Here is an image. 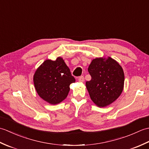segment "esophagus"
I'll use <instances>...</instances> for the list:
<instances>
[{
    "mask_svg": "<svg viewBox=\"0 0 149 149\" xmlns=\"http://www.w3.org/2000/svg\"><path fill=\"white\" fill-rule=\"evenodd\" d=\"M78 81L79 82H80V83H83V82H84V77L83 76H80L78 78Z\"/></svg>",
    "mask_w": 149,
    "mask_h": 149,
    "instance_id": "1",
    "label": "esophagus"
}]
</instances>
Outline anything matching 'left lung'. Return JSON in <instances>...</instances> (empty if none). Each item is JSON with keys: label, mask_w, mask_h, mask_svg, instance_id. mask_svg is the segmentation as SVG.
Returning a JSON list of instances; mask_svg holds the SVG:
<instances>
[{"label": "left lung", "mask_w": 149, "mask_h": 149, "mask_svg": "<svg viewBox=\"0 0 149 149\" xmlns=\"http://www.w3.org/2000/svg\"><path fill=\"white\" fill-rule=\"evenodd\" d=\"M88 70L91 79L86 86L94 104L104 107L115 102L124 86V73L119 63L111 57L97 58L91 61Z\"/></svg>", "instance_id": "left-lung-1"}]
</instances>
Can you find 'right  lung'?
Returning <instances> with one entry per match:
<instances>
[{
  "label": "right lung",
  "instance_id": "1",
  "mask_svg": "<svg viewBox=\"0 0 149 149\" xmlns=\"http://www.w3.org/2000/svg\"><path fill=\"white\" fill-rule=\"evenodd\" d=\"M33 81L38 95L47 102L55 105L66 99L70 85L75 79L63 59L58 57L55 61L45 60L34 73Z\"/></svg>",
  "mask_w": 149,
  "mask_h": 149
}]
</instances>
